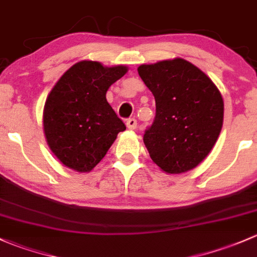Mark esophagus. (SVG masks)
Returning a JSON list of instances; mask_svg holds the SVG:
<instances>
[{
    "instance_id": "esophagus-1",
    "label": "esophagus",
    "mask_w": 257,
    "mask_h": 257,
    "mask_svg": "<svg viewBox=\"0 0 257 257\" xmlns=\"http://www.w3.org/2000/svg\"><path fill=\"white\" fill-rule=\"evenodd\" d=\"M126 126H127L130 130H135L137 127V120H136V118H134V117L128 118V120L126 121Z\"/></svg>"
}]
</instances>
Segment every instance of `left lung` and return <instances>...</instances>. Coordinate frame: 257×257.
<instances>
[{
    "instance_id": "8db88e82",
    "label": "left lung",
    "mask_w": 257,
    "mask_h": 257,
    "mask_svg": "<svg viewBox=\"0 0 257 257\" xmlns=\"http://www.w3.org/2000/svg\"><path fill=\"white\" fill-rule=\"evenodd\" d=\"M137 71L156 100L155 120L144 135L150 157L169 174L195 168L223 127L219 89L207 74L182 58L142 64Z\"/></svg>"
}]
</instances>
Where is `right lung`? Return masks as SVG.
<instances>
[{
	"label": "right lung",
	"mask_w": 257,
	"mask_h": 257,
	"mask_svg": "<svg viewBox=\"0 0 257 257\" xmlns=\"http://www.w3.org/2000/svg\"><path fill=\"white\" fill-rule=\"evenodd\" d=\"M127 73L125 65L104 67L81 60L65 71L46 100L47 144L68 168L90 172L126 126L106 100V91Z\"/></svg>",
	"instance_id": "1"
}]
</instances>
